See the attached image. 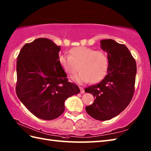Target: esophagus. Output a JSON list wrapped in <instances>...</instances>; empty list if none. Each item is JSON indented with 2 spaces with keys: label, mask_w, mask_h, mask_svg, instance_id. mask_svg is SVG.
Here are the masks:
<instances>
[{
  "label": "esophagus",
  "mask_w": 151,
  "mask_h": 151,
  "mask_svg": "<svg viewBox=\"0 0 151 151\" xmlns=\"http://www.w3.org/2000/svg\"><path fill=\"white\" fill-rule=\"evenodd\" d=\"M80 90H81V93L83 94L84 93V89L82 87H80Z\"/></svg>",
  "instance_id": "1"
}]
</instances>
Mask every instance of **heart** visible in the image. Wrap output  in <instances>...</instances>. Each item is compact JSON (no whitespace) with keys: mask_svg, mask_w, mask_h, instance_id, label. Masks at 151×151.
Masks as SVG:
<instances>
[{"mask_svg":"<svg viewBox=\"0 0 151 151\" xmlns=\"http://www.w3.org/2000/svg\"><path fill=\"white\" fill-rule=\"evenodd\" d=\"M58 63L67 74L74 75L81 70L73 80L78 83H97L106 75L109 59L106 53L102 50H95L91 48L79 46L72 48L69 55L61 54Z\"/></svg>","mask_w":151,"mask_h":151,"instance_id":"heart-1","label":"heart"}]
</instances>
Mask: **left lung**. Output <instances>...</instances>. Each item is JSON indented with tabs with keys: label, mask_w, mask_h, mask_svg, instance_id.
<instances>
[{
	"label": "left lung",
	"mask_w": 151,
	"mask_h": 151,
	"mask_svg": "<svg viewBox=\"0 0 151 151\" xmlns=\"http://www.w3.org/2000/svg\"><path fill=\"white\" fill-rule=\"evenodd\" d=\"M101 44L108 53V74L101 82L85 89L95 99L86 110L95 119L106 121L117 116L130 104L135 89L137 67L124 45L110 39L101 41Z\"/></svg>",
	"instance_id": "1"
}]
</instances>
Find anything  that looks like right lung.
I'll return each mask as SVG.
<instances>
[{"label":"right lung","instance_id":"obj_1","mask_svg":"<svg viewBox=\"0 0 151 151\" xmlns=\"http://www.w3.org/2000/svg\"><path fill=\"white\" fill-rule=\"evenodd\" d=\"M60 50L52 41L38 38L25 44L17 56L16 93L32 114L43 120L58 117L66 99L80 93L60 65Z\"/></svg>","mask_w":151,"mask_h":151}]
</instances>
